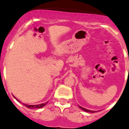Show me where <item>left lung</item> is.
<instances>
[{
    "label": "left lung",
    "instance_id": "1",
    "mask_svg": "<svg viewBox=\"0 0 129 129\" xmlns=\"http://www.w3.org/2000/svg\"><path fill=\"white\" fill-rule=\"evenodd\" d=\"M79 108H80V109H82V110L85 111H86V112H89V113H95V112H97V111H91V110H88V109H85V108H82V107L80 106H79Z\"/></svg>",
    "mask_w": 129,
    "mask_h": 129
}]
</instances>
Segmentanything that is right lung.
Wrapping results in <instances>:
<instances>
[{"instance_id": "right-lung-1", "label": "right lung", "mask_w": 129, "mask_h": 129, "mask_svg": "<svg viewBox=\"0 0 129 129\" xmlns=\"http://www.w3.org/2000/svg\"><path fill=\"white\" fill-rule=\"evenodd\" d=\"M14 98L16 99L17 100L18 102H20V103H21L20 101H19L18 99H17L15 97H14ZM47 103H48V102L47 103H43V104H37V105H27V104H24V103H22L23 105H24L25 106H26V108H30V109H36V108H43V107H44V106H46L47 104Z\"/></svg>"}]
</instances>
